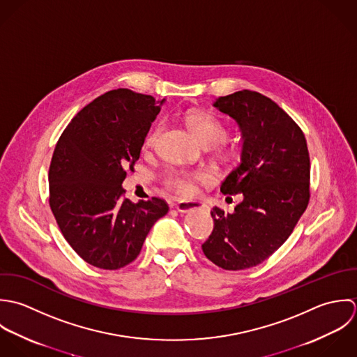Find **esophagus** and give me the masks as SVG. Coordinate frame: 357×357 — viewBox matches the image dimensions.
<instances>
[{
	"label": "esophagus",
	"mask_w": 357,
	"mask_h": 357,
	"mask_svg": "<svg viewBox=\"0 0 357 357\" xmlns=\"http://www.w3.org/2000/svg\"><path fill=\"white\" fill-rule=\"evenodd\" d=\"M203 207H204V204H202L200 202H179L176 204V210L179 213H189L192 210H199Z\"/></svg>",
	"instance_id": "34e87169"
}]
</instances>
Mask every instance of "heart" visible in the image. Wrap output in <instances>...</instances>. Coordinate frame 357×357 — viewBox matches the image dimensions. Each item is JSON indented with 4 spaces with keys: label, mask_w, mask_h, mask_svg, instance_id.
Here are the masks:
<instances>
[{
    "label": "heart",
    "mask_w": 357,
    "mask_h": 357,
    "mask_svg": "<svg viewBox=\"0 0 357 357\" xmlns=\"http://www.w3.org/2000/svg\"><path fill=\"white\" fill-rule=\"evenodd\" d=\"M186 124L195 138L206 147H214L222 142L229 135L227 126L220 121L216 116L207 112H192L186 116ZM162 131V124L157 123L146 137L144 144L153 146ZM231 149L220 144V154L229 155ZM210 183L213 182V176L207 171H183L175 169L167 174L164 183L168 189L176 192L182 196H190L196 190V183Z\"/></svg>",
    "instance_id": "1"
}]
</instances>
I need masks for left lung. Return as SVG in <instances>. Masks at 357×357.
Returning a JSON list of instances; mask_svg holds the SVG:
<instances>
[{"label":"left lung","mask_w":357,"mask_h":357,"mask_svg":"<svg viewBox=\"0 0 357 357\" xmlns=\"http://www.w3.org/2000/svg\"><path fill=\"white\" fill-rule=\"evenodd\" d=\"M215 107L241 130V162L220 185L240 195L233 213L214 207V229L202 245L225 271L262 264L292 233L310 199V160L298 124L268 96L243 89L220 96Z\"/></svg>","instance_id":"left-lung-1"}]
</instances>
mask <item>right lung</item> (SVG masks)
<instances>
[{
    "label": "right lung",
    "instance_id": "right-lung-1",
    "mask_svg": "<svg viewBox=\"0 0 357 357\" xmlns=\"http://www.w3.org/2000/svg\"><path fill=\"white\" fill-rule=\"evenodd\" d=\"M161 102L127 88L92 100L69 123L50 165V207L73 250L86 264L116 271L137 259L165 200L132 203L121 183L134 171Z\"/></svg>",
    "mask_w": 357,
    "mask_h": 357
}]
</instances>
